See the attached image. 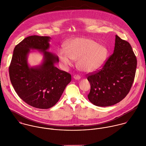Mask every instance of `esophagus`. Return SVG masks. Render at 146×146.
<instances>
[{
  "instance_id": "34e87169",
  "label": "esophagus",
  "mask_w": 146,
  "mask_h": 146,
  "mask_svg": "<svg viewBox=\"0 0 146 146\" xmlns=\"http://www.w3.org/2000/svg\"><path fill=\"white\" fill-rule=\"evenodd\" d=\"M74 78L75 79L79 80V79L81 78V77H80V75H74Z\"/></svg>"
}]
</instances>
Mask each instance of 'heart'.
I'll use <instances>...</instances> for the list:
<instances>
[{
  "mask_svg": "<svg viewBox=\"0 0 146 146\" xmlns=\"http://www.w3.org/2000/svg\"><path fill=\"white\" fill-rule=\"evenodd\" d=\"M67 50L61 49L58 56L66 66H71L74 60H78L79 68L90 72L100 68L108 56V50L103 45L87 38H78L71 40L67 44Z\"/></svg>",
  "mask_w": 146,
  "mask_h": 146,
  "instance_id": "heart-1",
  "label": "heart"
}]
</instances>
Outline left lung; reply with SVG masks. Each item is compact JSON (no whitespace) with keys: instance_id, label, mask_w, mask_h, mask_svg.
Wrapping results in <instances>:
<instances>
[{"instance_id":"obj_1","label":"left lung","mask_w":146,"mask_h":146,"mask_svg":"<svg viewBox=\"0 0 146 146\" xmlns=\"http://www.w3.org/2000/svg\"><path fill=\"white\" fill-rule=\"evenodd\" d=\"M113 53L102 68L89 72V100L100 107L110 106L122 101L133 83L137 60L129 42L116 35Z\"/></svg>"}]
</instances>
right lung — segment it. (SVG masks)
Segmentation results:
<instances>
[{"mask_svg": "<svg viewBox=\"0 0 146 146\" xmlns=\"http://www.w3.org/2000/svg\"><path fill=\"white\" fill-rule=\"evenodd\" d=\"M50 37L32 35L25 38L15 48L9 66V78L16 92L24 102L34 107L48 109L56 104L67 85L71 74L54 66L57 56L46 52ZM43 53L44 61L38 68L28 67L27 56L29 49Z\"/></svg>", "mask_w": 146, "mask_h": 146, "instance_id": "right-lung-1", "label": "right lung"}]
</instances>
